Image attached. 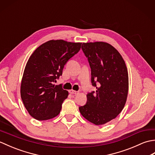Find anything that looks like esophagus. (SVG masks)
<instances>
[{"instance_id":"obj_1","label":"esophagus","mask_w":155,"mask_h":155,"mask_svg":"<svg viewBox=\"0 0 155 155\" xmlns=\"http://www.w3.org/2000/svg\"><path fill=\"white\" fill-rule=\"evenodd\" d=\"M69 93H70L71 94H78V91H74V90H70L69 91Z\"/></svg>"}]
</instances>
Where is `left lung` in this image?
Masks as SVG:
<instances>
[{
    "instance_id": "8db88e82",
    "label": "left lung",
    "mask_w": 155,
    "mask_h": 155,
    "mask_svg": "<svg viewBox=\"0 0 155 155\" xmlns=\"http://www.w3.org/2000/svg\"><path fill=\"white\" fill-rule=\"evenodd\" d=\"M82 50L91 69V83L96 92L87 93V101L79 107L81 114L96 125L116 118L126 103L128 91L127 68L113 46L104 42H87Z\"/></svg>"
}]
</instances>
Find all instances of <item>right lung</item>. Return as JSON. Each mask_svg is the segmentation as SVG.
Here are the masks:
<instances>
[{"label":"right lung","instance_id":"add662e5","mask_svg":"<svg viewBox=\"0 0 155 155\" xmlns=\"http://www.w3.org/2000/svg\"><path fill=\"white\" fill-rule=\"evenodd\" d=\"M82 43L51 40L38 47L26 65L21 82V95L31 116L45 120L60 113L68 93L62 84L53 83L62 74L64 65L80 51Z\"/></svg>","mask_w":155,"mask_h":155}]
</instances>
